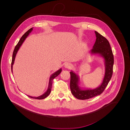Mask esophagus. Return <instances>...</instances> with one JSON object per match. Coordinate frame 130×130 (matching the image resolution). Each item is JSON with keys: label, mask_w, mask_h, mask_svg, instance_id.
Returning a JSON list of instances; mask_svg holds the SVG:
<instances>
[{"label": "esophagus", "mask_w": 130, "mask_h": 130, "mask_svg": "<svg viewBox=\"0 0 130 130\" xmlns=\"http://www.w3.org/2000/svg\"><path fill=\"white\" fill-rule=\"evenodd\" d=\"M64 67H65V68H66V69H71V68H72V64H71V63H68V62H67V63H65V64H64Z\"/></svg>", "instance_id": "esophagus-1"}]
</instances>
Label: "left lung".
Here are the masks:
<instances>
[{
	"mask_svg": "<svg viewBox=\"0 0 130 130\" xmlns=\"http://www.w3.org/2000/svg\"><path fill=\"white\" fill-rule=\"evenodd\" d=\"M96 40L93 49L89 53L91 55H98L103 58L105 64V75L101 84L95 89H83L79 87L80 79L78 75L73 71L70 72V89L74 97L78 100H87L101 94L103 92L112 74L113 56L109 41L98 33L94 31Z\"/></svg>",
	"mask_w": 130,
	"mask_h": 130,
	"instance_id": "obj_1",
	"label": "left lung"
}]
</instances>
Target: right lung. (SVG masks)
Segmentation results:
<instances>
[{
    "label": "right lung",
    "instance_id": "right-lung-1",
    "mask_svg": "<svg viewBox=\"0 0 130 130\" xmlns=\"http://www.w3.org/2000/svg\"><path fill=\"white\" fill-rule=\"evenodd\" d=\"M33 30V27L31 28L30 29H29L28 31H27L23 36L22 37H21V38L20 39L19 41L18 44L16 45V46L15 47V48L14 50L13 53V55H12V62H11V71L12 72V67H13V65L14 64V60H15V56L18 53V52L19 50V49L20 48V47L21 46L22 44L23 43V42H24V41L25 40V39H26V38L28 36V35H29V34ZM62 71V69L60 68L58 70H57L56 72H55L54 73H53L52 74L50 77V79H49V83H48V88L46 90V91L43 94H42V95L38 96L37 97H35V96H30V95H28V96L31 98H33V99H38V100H42V99H44L45 98H46L51 92V90H52V84H53V79L56 77L57 75H58L60 74V73H61Z\"/></svg>",
    "mask_w": 130,
    "mask_h": 130
}]
</instances>
